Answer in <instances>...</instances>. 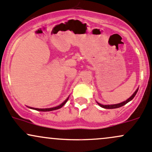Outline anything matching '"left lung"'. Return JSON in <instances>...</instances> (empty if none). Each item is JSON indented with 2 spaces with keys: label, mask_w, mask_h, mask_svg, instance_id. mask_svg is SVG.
I'll use <instances>...</instances> for the list:
<instances>
[{
  "label": "left lung",
  "mask_w": 152,
  "mask_h": 152,
  "mask_svg": "<svg viewBox=\"0 0 152 152\" xmlns=\"http://www.w3.org/2000/svg\"><path fill=\"white\" fill-rule=\"evenodd\" d=\"M138 88L136 89V91H135L134 93H133V94L130 96V98H129L128 99H127L126 101H125V102H122V103H120V104H112V105H103V104H99V103L97 102V104H99L100 107H102V108H104V109H117V108H119V107H121L122 106L125 105V104H127V103H128L129 102H130V101L132 100V99H133V98L135 97V96L136 95L137 92H138Z\"/></svg>",
  "instance_id": "left-lung-1"
}]
</instances>
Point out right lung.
I'll list each match as a JSON object with an SVG mask.
<instances>
[{"label": "right lung", "instance_id": "obj_1", "mask_svg": "<svg viewBox=\"0 0 152 152\" xmlns=\"http://www.w3.org/2000/svg\"><path fill=\"white\" fill-rule=\"evenodd\" d=\"M68 99H69V97L67 98V99H66V100L62 104H61L60 105L57 106V107H52V108H47V109H37V108H32V107H29V108L32 109H35V110H37V111H40V112H50V111H53V110H56V109H58L60 108H61V107H63L64 105L65 104H66V102L68 101Z\"/></svg>", "mask_w": 152, "mask_h": 152}]
</instances>
